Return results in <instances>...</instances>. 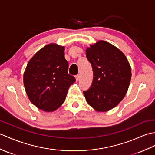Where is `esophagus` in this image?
<instances>
[{
  "instance_id": "esophagus-1",
  "label": "esophagus",
  "mask_w": 155,
  "mask_h": 155,
  "mask_svg": "<svg viewBox=\"0 0 155 155\" xmlns=\"http://www.w3.org/2000/svg\"><path fill=\"white\" fill-rule=\"evenodd\" d=\"M80 77H81V76H80V74H77V76H76V79H77V81H78L79 79H80Z\"/></svg>"
}]
</instances>
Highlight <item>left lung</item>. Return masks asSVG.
Segmentation results:
<instances>
[{
  "label": "left lung",
  "mask_w": 155,
  "mask_h": 155,
  "mask_svg": "<svg viewBox=\"0 0 155 155\" xmlns=\"http://www.w3.org/2000/svg\"><path fill=\"white\" fill-rule=\"evenodd\" d=\"M93 71L91 86L84 91L90 106L98 111L116 107L125 97L131 78L127 59L120 49L100 40L86 50Z\"/></svg>",
  "instance_id": "1"
}]
</instances>
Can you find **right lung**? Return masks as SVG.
<instances>
[{
  "label": "right lung",
  "instance_id": "1",
  "mask_svg": "<svg viewBox=\"0 0 155 155\" xmlns=\"http://www.w3.org/2000/svg\"><path fill=\"white\" fill-rule=\"evenodd\" d=\"M64 47L55 44L44 46L29 61L24 73V84L31 102L50 112L62 105L70 86L76 81L68 73Z\"/></svg>",
  "mask_w": 155,
  "mask_h": 155
}]
</instances>
